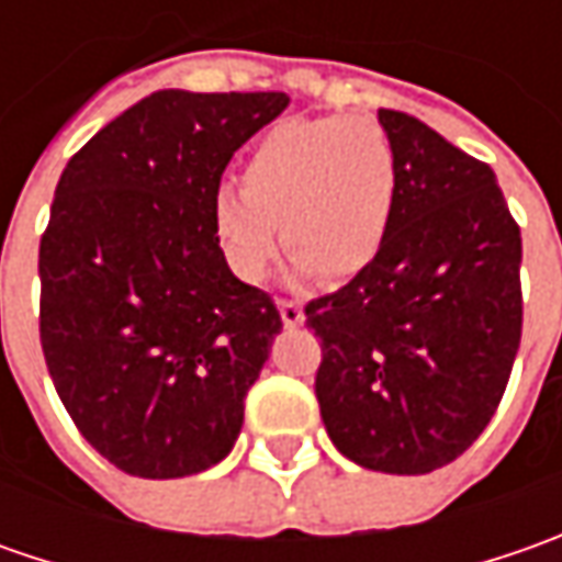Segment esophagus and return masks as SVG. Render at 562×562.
Listing matches in <instances>:
<instances>
[{
  "label": "esophagus",
  "instance_id": "obj_1",
  "mask_svg": "<svg viewBox=\"0 0 562 562\" xmlns=\"http://www.w3.org/2000/svg\"><path fill=\"white\" fill-rule=\"evenodd\" d=\"M278 313H281V322L288 325V328H296V325H303V303L300 300H278Z\"/></svg>",
  "mask_w": 562,
  "mask_h": 562
}]
</instances>
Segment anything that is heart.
<instances>
[{
  "instance_id": "heart-1",
  "label": "heart",
  "mask_w": 562,
  "mask_h": 562,
  "mask_svg": "<svg viewBox=\"0 0 562 562\" xmlns=\"http://www.w3.org/2000/svg\"><path fill=\"white\" fill-rule=\"evenodd\" d=\"M394 209V143L372 121L331 115L271 127L244 165V190L215 193L212 222L247 281L269 274L281 237L306 274L350 281L381 256Z\"/></svg>"
}]
</instances>
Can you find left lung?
<instances>
[{"instance_id": "obj_1", "label": "left lung", "mask_w": 562, "mask_h": 562, "mask_svg": "<svg viewBox=\"0 0 562 562\" xmlns=\"http://www.w3.org/2000/svg\"><path fill=\"white\" fill-rule=\"evenodd\" d=\"M397 209L375 262L306 303L315 397L353 463L425 475L485 431L522 337V237L491 165L419 119L378 109Z\"/></svg>"}]
</instances>
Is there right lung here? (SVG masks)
<instances>
[{
  "label": "right lung",
  "instance_id": "right-lung-1",
  "mask_svg": "<svg viewBox=\"0 0 562 562\" xmlns=\"http://www.w3.org/2000/svg\"><path fill=\"white\" fill-rule=\"evenodd\" d=\"M288 93L140 99L65 165L40 240V344L77 431L140 479L225 460L281 331L212 222L231 156Z\"/></svg>",
  "mask_w": 562,
  "mask_h": 562
}]
</instances>
